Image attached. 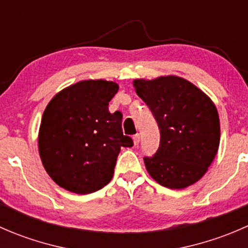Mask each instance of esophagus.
<instances>
[{
  "mask_svg": "<svg viewBox=\"0 0 248 248\" xmlns=\"http://www.w3.org/2000/svg\"><path fill=\"white\" fill-rule=\"evenodd\" d=\"M133 142H134V145H139V142H140V136H139V134H136V136L133 137Z\"/></svg>",
  "mask_w": 248,
  "mask_h": 248,
  "instance_id": "obj_1",
  "label": "esophagus"
}]
</instances>
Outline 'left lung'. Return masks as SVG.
Instances as JSON below:
<instances>
[{
    "instance_id": "obj_1",
    "label": "left lung",
    "mask_w": 248,
    "mask_h": 248,
    "mask_svg": "<svg viewBox=\"0 0 248 248\" xmlns=\"http://www.w3.org/2000/svg\"><path fill=\"white\" fill-rule=\"evenodd\" d=\"M133 86L161 133L155 156L144 158L150 176L171 189L196 184L218 151L221 129L214 102L196 85L176 76L136 79Z\"/></svg>"
}]
</instances>
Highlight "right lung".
Returning <instances> with one entry per match:
<instances>
[{"label":"right lung","instance_id":"add662e5","mask_svg":"<svg viewBox=\"0 0 248 248\" xmlns=\"http://www.w3.org/2000/svg\"><path fill=\"white\" fill-rule=\"evenodd\" d=\"M117 91L115 81L81 80L47 103L39 127V156L62 188L77 194L103 188L112 179L121 147L133 146L122 133L121 112H109Z\"/></svg>","mask_w":248,"mask_h":248}]
</instances>
